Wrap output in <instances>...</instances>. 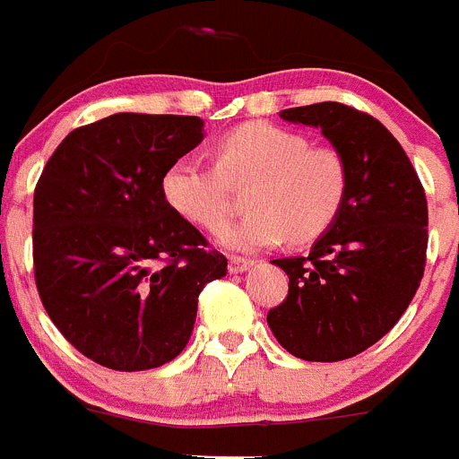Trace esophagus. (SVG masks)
<instances>
[{
    "label": "esophagus",
    "mask_w": 459,
    "mask_h": 459,
    "mask_svg": "<svg viewBox=\"0 0 459 459\" xmlns=\"http://www.w3.org/2000/svg\"><path fill=\"white\" fill-rule=\"evenodd\" d=\"M252 264H255V261H252V259H246V256L232 255V256H230V273L238 274V273H243V270L250 268Z\"/></svg>",
    "instance_id": "34e87169"
}]
</instances>
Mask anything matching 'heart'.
<instances>
[{"instance_id":"b5f03b06","label":"heart","mask_w":459,"mask_h":459,"mask_svg":"<svg viewBox=\"0 0 459 459\" xmlns=\"http://www.w3.org/2000/svg\"><path fill=\"white\" fill-rule=\"evenodd\" d=\"M230 185L246 186V218L218 238L234 250H261L288 238L313 243L342 213L349 194L347 157L333 146L273 124H243L216 142V167L191 157L173 161L161 178L169 207L185 221L218 230L230 216Z\"/></svg>"}]
</instances>
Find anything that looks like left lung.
I'll use <instances>...</instances> for the list:
<instances>
[{"mask_svg":"<svg viewBox=\"0 0 459 459\" xmlns=\"http://www.w3.org/2000/svg\"><path fill=\"white\" fill-rule=\"evenodd\" d=\"M281 119L316 126L347 157L349 194L311 255L273 261L288 274V295L268 325L292 356L335 363L378 342L412 302L429 247L426 191L394 134L368 112L325 101Z\"/></svg>","mask_w":459,"mask_h":459,"instance_id":"1","label":"left lung"}]
</instances>
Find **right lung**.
I'll list each match as a JSON object with an SVG mask.
<instances>
[{
    "mask_svg": "<svg viewBox=\"0 0 459 459\" xmlns=\"http://www.w3.org/2000/svg\"><path fill=\"white\" fill-rule=\"evenodd\" d=\"M203 121L119 112L72 130L33 194L42 307L82 356L119 372L169 363L194 331L198 295L227 259L161 194Z\"/></svg>",
    "mask_w": 459,
    "mask_h": 459,
    "instance_id": "right-lung-1",
    "label": "right lung"
}]
</instances>
